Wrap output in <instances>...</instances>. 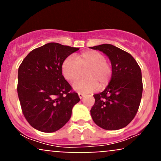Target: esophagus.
Listing matches in <instances>:
<instances>
[{
  "instance_id": "1",
  "label": "esophagus",
  "mask_w": 161,
  "mask_h": 161,
  "mask_svg": "<svg viewBox=\"0 0 161 161\" xmlns=\"http://www.w3.org/2000/svg\"><path fill=\"white\" fill-rule=\"evenodd\" d=\"M78 95H79V98H80V99H82V97L85 96V94L80 93V92H79V93H78Z\"/></svg>"
}]
</instances>
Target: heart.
Listing matches in <instances>:
<instances>
[{"instance_id": "b5f03b06", "label": "heart", "mask_w": 161, "mask_h": 161, "mask_svg": "<svg viewBox=\"0 0 161 161\" xmlns=\"http://www.w3.org/2000/svg\"><path fill=\"white\" fill-rule=\"evenodd\" d=\"M86 79L76 82L73 89L79 92H91L99 87L102 89L112 77V66L104 55L96 51H86L75 57H67L61 66L63 75L69 82H74L85 71Z\"/></svg>"}]
</instances>
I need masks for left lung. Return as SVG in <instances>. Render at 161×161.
Masks as SVG:
<instances>
[{"mask_svg":"<svg viewBox=\"0 0 161 161\" xmlns=\"http://www.w3.org/2000/svg\"><path fill=\"white\" fill-rule=\"evenodd\" d=\"M110 59L112 77L102 92L94 95L92 119L101 128L116 130L134 119L141 102L143 85L139 66L130 53L109 44L90 47Z\"/></svg>","mask_w":161,"mask_h":161,"instance_id":"1","label":"left lung"}]
</instances>
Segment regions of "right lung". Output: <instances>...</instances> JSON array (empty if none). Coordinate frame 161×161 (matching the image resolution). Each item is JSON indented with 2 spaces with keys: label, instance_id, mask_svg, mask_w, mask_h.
Returning a JSON list of instances; mask_svg holds the SVG:
<instances>
[{
  "label": "right lung",
  "instance_id": "1",
  "mask_svg": "<svg viewBox=\"0 0 161 161\" xmlns=\"http://www.w3.org/2000/svg\"><path fill=\"white\" fill-rule=\"evenodd\" d=\"M79 49L51 42L31 51L20 64L18 97L24 116L37 130L53 132L61 129L80 101L61 71L63 62Z\"/></svg>",
  "mask_w": 161,
  "mask_h": 161
}]
</instances>
